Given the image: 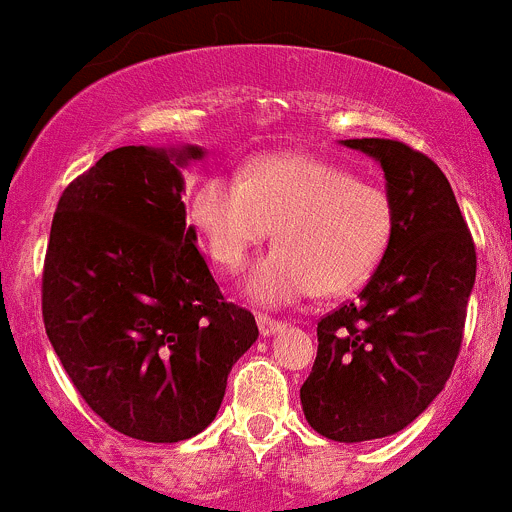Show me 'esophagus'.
Instances as JSON below:
<instances>
[{
    "instance_id": "esophagus-1",
    "label": "esophagus",
    "mask_w": 512,
    "mask_h": 512,
    "mask_svg": "<svg viewBox=\"0 0 512 512\" xmlns=\"http://www.w3.org/2000/svg\"><path fill=\"white\" fill-rule=\"evenodd\" d=\"M256 323H258V331H261L263 338L273 336V333H278L283 328L281 321H276V318H271V316H263V313H258Z\"/></svg>"
}]
</instances>
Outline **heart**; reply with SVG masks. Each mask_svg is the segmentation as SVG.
Masks as SVG:
<instances>
[{
    "mask_svg": "<svg viewBox=\"0 0 512 512\" xmlns=\"http://www.w3.org/2000/svg\"><path fill=\"white\" fill-rule=\"evenodd\" d=\"M189 216L209 256L231 273L273 231L278 246L246 278V296L261 306L361 286L393 234L386 189L308 154L258 156L244 179L209 176L196 186Z\"/></svg>",
    "mask_w": 512,
    "mask_h": 512,
    "instance_id": "1",
    "label": "heart"
}]
</instances>
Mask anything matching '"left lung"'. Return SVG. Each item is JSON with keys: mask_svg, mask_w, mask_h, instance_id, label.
<instances>
[{"mask_svg": "<svg viewBox=\"0 0 512 512\" xmlns=\"http://www.w3.org/2000/svg\"><path fill=\"white\" fill-rule=\"evenodd\" d=\"M381 164L393 234L358 301L318 321L301 386L308 426L338 443L411 426L443 391L463 341L475 246L438 164L403 141L346 139Z\"/></svg>", "mask_w": 512, "mask_h": 512, "instance_id": "1", "label": "left lung"}]
</instances>
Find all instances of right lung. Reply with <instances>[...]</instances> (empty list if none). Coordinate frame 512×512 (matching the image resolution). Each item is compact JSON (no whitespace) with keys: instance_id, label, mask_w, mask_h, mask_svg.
I'll list each match as a JSON object with an SVG mask.
<instances>
[{"instance_id":"right-lung-1","label":"right lung","mask_w":512,"mask_h":512,"mask_svg":"<svg viewBox=\"0 0 512 512\" xmlns=\"http://www.w3.org/2000/svg\"><path fill=\"white\" fill-rule=\"evenodd\" d=\"M201 146H121L64 189L49 234L42 316L86 406L146 443H179L219 413L254 313L226 303L196 229L181 166Z\"/></svg>"}]
</instances>
